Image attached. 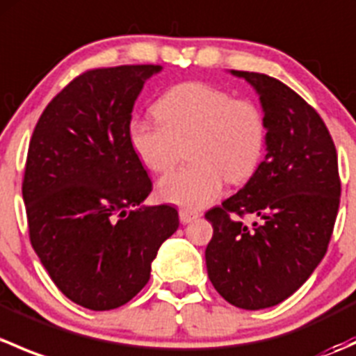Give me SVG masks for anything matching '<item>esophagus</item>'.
<instances>
[{"instance_id": "34e87169", "label": "esophagus", "mask_w": 356, "mask_h": 356, "mask_svg": "<svg viewBox=\"0 0 356 356\" xmlns=\"http://www.w3.org/2000/svg\"><path fill=\"white\" fill-rule=\"evenodd\" d=\"M198 217V211L186 210V208H181V210H179V220H181V224H189V222H193Z\"/></svg>"}]
</instances>
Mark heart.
Masks as SVG:
<instances>
[{
  "label": "heart",
  "instance_id": "obj_1",
  "mask_svg": "<svg viewBox=\"0 0 356 356\" xmlns=\"http://www.w3.org/2000/svg\"><path fill=\"white\" fill-rule=\"evenodd\" d=\"M158 124L132 120L129 141L141 163L167 174L188 146L189 167L167 175L158 196L188 210H200L220 196L225 181L243 184L257 170L267 143L261 106L210 82L175 84L153 106Z\"/></svg>",
  "mask_w": 356,
  "mask_h": 356
}]
</instances>
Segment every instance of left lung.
Returning <instances> with one entry per match:
<instances>
[{
    "instance_id": "left-lung-1",
    "label": "left lung",
    "mask_w": 356,
    "mask_h": 356,
    "mask_svg": "<svg viewBox=\"0 0 356 356\" xmlns=\"http://www.w3.org/2000/svg\"><path fill=\"white\" fill-rule=\"evenodd\" d=\"M260 95L267 155L241 191L204 213L213 236L204 258L231 305L260 310L301 288L327 251L341 181L336 146L321 115L274 77L232 70ZM259 218L246 225L244 217Z\"/></svg>"
}]
</instances>
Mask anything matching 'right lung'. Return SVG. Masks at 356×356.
<instances>
[{"label": "right lung", "mask_w": 356, "mask_h": 356, "mask_svg": "<svg viewBox=\"0 0 356 356\" xmlns=\"http://www.w3.org/2000/svg\"><path fill=\"white\" fill-rule=\"evenodd\" d=\"M160 68L82 72L49 102L29 143V239L56 288L89 310L131 301L179 227L174 207L141 204L153 184L129 141L136 98Z\"/></svg>", "instance_id": "right-lung-1"}]
</instances>
